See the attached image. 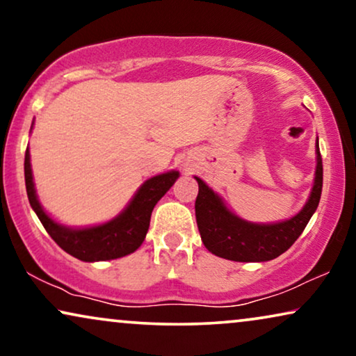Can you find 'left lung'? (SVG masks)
<instances>
[{
    "instance_id": "obj_1",
    "label": "left lung",
    "mask_w": 356,
    "mask_h": 356,
    "mask_svg": "<svg viewBox=\"0 0 356 356\" xmlns=\"http://www.w3.org/2000/svg\"><path fill=\"white\" fill-rule=\"evenodd\" d=\"M199 193L196 197V222L204 246L212 254L238 262H264L275 259L285 252L308 225L311 216L318 209L323 193V159L318 144V167L309 201L303 211L286 222L272 225H257L241 220L223 206L222 199L196 178Z\"/></svg>"
}]
</instances>
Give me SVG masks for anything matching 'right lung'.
Returning <instances> with one entry per match:
<instances>
[{"instance_id": "1", "label": "right lung", "mask_w": 356, "mask_h": 356, "mask_svg": "<svg viewBox=\"0 0 356 356\" xmlns=\"http://www.w3.org/2000/svg\"><path fill=\"white\" fill-rule=\"evenodd\" d=\"M178 175V172H168L147 179L136 193L126 211L111 222L99 227L84 228V230H71V228L58 225L43 212L37 201L35 188H33L29 149L24 159V177H26L29 202L37 217L40 218L42 225L61 250L86 262L116 259L138 250L149 230L150 216H152L155 204L173 186Z\"/></svg>"}]
</instances>
